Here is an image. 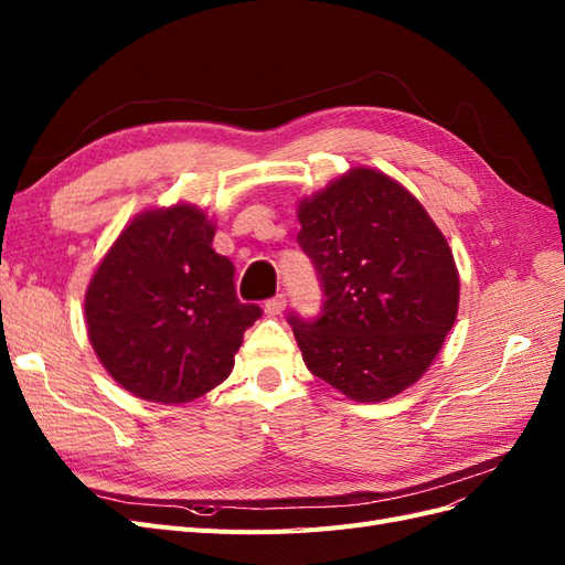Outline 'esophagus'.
<instances>
[{
    "instance_id": "obj_1",
    "label": "esophagus",
    "mask_w": 565,
    "mask_h": 565,
    "mask_svg": "<svg viewBox=\"0 0 565 565\" xmlns=\"http://www.w3.org/2000/svg\"><path fill=\"white\" fill-rule=\"evenodd\" d=\"M285 306H287L285 295H276V297L268 299V301L264 303V311H266V316H280V313L285 311Z\"/></svg>"
}]
</instances>
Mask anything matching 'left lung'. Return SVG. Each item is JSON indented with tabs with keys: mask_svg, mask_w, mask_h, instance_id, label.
Returning a JSON list of instances; mask_svg holds the SVG:
<instances>
[{
	"mask_svg": "<svg viewBox=\"0 0 565 565\" xmlns=\"http://www.w3.org/2000/svg\"><path fill=\"white\" fill-rule=\"evenodd\" d=\"M322 316H289L303 363L358 403H382L429 370L452 330L459 273L446 235L405 185L353 167L297 207Z\"/></svg>",
	"mask_w": 565,
	"mask_h": 565,
	"instance_id": "left-lung-1",
	"label": "left lung"
}]
</instances>
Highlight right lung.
I'll list each match as a JSON object with an SVG mask.
<instances>
[{"label": "right lung", "mask_w": 565, "mask_h": 565, "mask_svg": "<svg viewBox=\"0 0 565 565\" xmlns=\"http://www.w3.org/2000/svg\"><path fill=\"white\" fill-rule=\"evenodd\" d=\"M195 204L136 214L94 270L84 297L100 365L136 398L191 403L224 382L262 316L235 297L233 264Z\"/></svg>", "instance_id": "add662e5"}]
</instances>
